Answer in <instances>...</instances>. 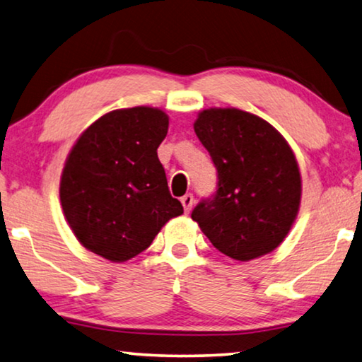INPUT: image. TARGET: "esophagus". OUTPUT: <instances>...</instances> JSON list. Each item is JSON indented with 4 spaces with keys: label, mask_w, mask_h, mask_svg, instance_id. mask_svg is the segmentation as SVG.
I'll return each instance as SVG.
<instances>
[{
    "label": "esophagus",
    "mask_w": 362,
    "mask_h": 362,
    "mask_svg": "<svg viewBox=\"0 0 362 362\" xmlns=\"http://www.w3.org/2000/svg\"><path fill=\"white\" fill-rule=\"evenodd\" d=\"M193 202H194V198H193V194H192V193H187L185 197H182V198H180V203H182V206H183V211H185L187 214H188V212L192 211Z\"/></svg>",
    "instance_id": "1"
}]
</instances>
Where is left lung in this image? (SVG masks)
Here are the masks:
<instances>
[{
	"label": "left lung",
	"mask_w": 362,
	"mask_h": 362,
	"mask_svg": "<svg viewBox=\"0 0 362 362\" xmlns=\"http://www.w3.org/2000/svg\"><path fill=\"white\" fill-rule=\"evenodd\" d=\"M194 134L217 169V192L192 212L209 242L228 257L251 261L284 242L300 211L295 153L267 120L237 107L198 114Z\"/></svg>",
	"instance_id": "obj_1"
}]
</instances>
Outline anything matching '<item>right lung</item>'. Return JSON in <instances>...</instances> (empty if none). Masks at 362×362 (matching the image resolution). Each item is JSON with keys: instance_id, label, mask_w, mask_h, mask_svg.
Returning <instances> with one entry per match:
<instances>
[{"instance_id": "right-lung-1", "label": "right lung", "mask_w": 362, "mask_h": 362, "mask_svg": "<svg viewBox=\"0 0 362 362\" xmlns=\"http://www.w3.org/2000/svg\"><path fill=\"white\" fill-rule=\"evenodd\" d=\"M168 129L169 117L159 107L116 109L96 119L72 146L59 198L69 227L91 253L129 261L183 214L158 158Z\"/></svg>"}]
</instances>
